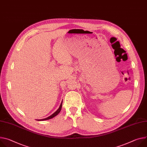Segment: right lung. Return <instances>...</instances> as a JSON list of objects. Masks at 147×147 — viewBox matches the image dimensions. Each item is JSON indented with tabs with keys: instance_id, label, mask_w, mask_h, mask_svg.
<instances>
[{
	"instance_id": "1",
	"label": "right lung",
	"mask_w": 147,
	"mask_h": 147,
	"mask_svg": "<svg viewBox=\"0 0 147 147\" xmlns=\"http://www.w3.org/2000/svg\"><path fill=\"white\" fill-rule=\"evenodd\" d=\"M62 102H63V101H61V103L59 107V108L57 109V110L56 111H55L54 113H53V114H51V115H50L49 117L46 118H44V119H37L38 121H45V120H47V119H50L51 118H53V117H56L57 115H58L59 114V113L60 112L61 110V107H62Z\"/></svg>"
}]
</instances>
